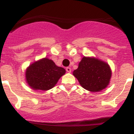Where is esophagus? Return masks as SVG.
Returning a JSON list of instances; mask_svg holds the SVG:
<instances>
[{"label":"esophagus","mask_w":134,"mask_h":134,"mask_svg":"<svg viewBox=\"0 0 134 134\" xmlns=\"http://www.w3.org/2000/svg\"><path fill=\"white\" fill-rule=\"evenodd\" d=\"M66 70L68 72H71V68H70V67H67V68H66Z\"/></svg>","instance_id":"1"}]
</instances>
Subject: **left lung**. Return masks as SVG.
Wrapping results in <instances>:
<instances>
[{"mask_svg":"<svg viewBox=\"0 0 134 134\" xmlns=\"http://www.w3.org/2000/svg\"><path fill=\"white\" fill-rule=\"evenodd\" d=\"M109 65L94 57L84 56L73 75L82 88L91 92H99L109 85L111 78Z\"/></svg>","mask_w":134,"mask_h":134,"instance_id":"left-lung-1","label":"left lung"}]
</instances>
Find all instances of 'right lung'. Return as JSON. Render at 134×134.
Listing matches in <instances>:
<instances>
[{"label":"right lung","mask_w":134,"mask_h":134,"mask_svg":"<svg viewBox=\"0 0 134 134\" xmlns=\"http://www.w3.org/2000/svg\"><path fill=\"white\" fill-rule=\"evenodd\" d=\"M65 73L64 68L56 66L53 60L43 58L27 67L25 79L32 89L48 91L55 86Z\"/></svg>","instance_id":"add662e5"}]
</instances>
